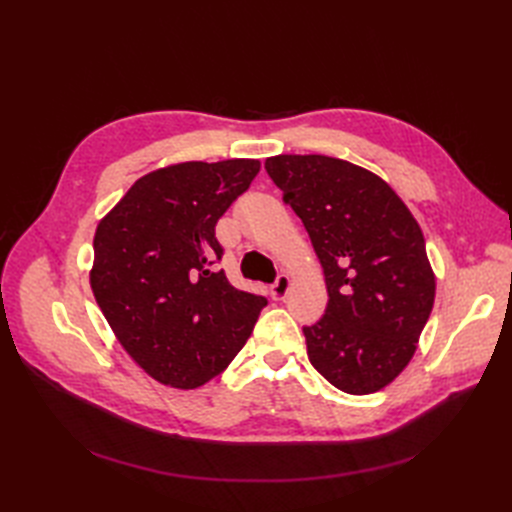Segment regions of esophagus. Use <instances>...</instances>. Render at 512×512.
<instances>
[{
	"label": "esophagus",
	"mask_w": 512,
	"mask_h": 512,
	"mask_svg": "<svg viewBox=\"0 0 512 512\" xmlns=\"http://www.w3.org/2000/svg\"><path fill=\"white\" fill-rule=\"evenodd\" d=\"M288 290H290V277L286 273H280V275H277L275 284L271 286V297L275 301H282V299H286Z\"/></svg>",
	"instance_id": "34e87169"
}]
</instances>
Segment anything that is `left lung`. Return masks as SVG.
I'll use <instances>...</instances> for the list:
<instances>
[{"label": "left lung", "mask_w": 512, "mask_h": 512, "mask_svg": "<svg viewBox=\"0 0 512 512\" xmlns=\"http://www.w3.org/2000/svg\"><path fill=\"white\" fill-rule=\"evenodd\" d=\"M265 168L327 280L324 316L303 327L309 361L344 393L384 389L410 363L436 297L421 226L389 183L346 160L275 156Z\"/></svg>", "instance_id": "1"}]
</instances>
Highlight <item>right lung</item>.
Masks as SVG:
<instances>
[{
	"mask_svg": "<svg viewBox=\"0 0 512 512\" xmlns=\"http://www.w3.org/2000/svg\"><path fill=\"white\" fill-rule=\"evenodd\" d=\"M258 170V160L153 170L98 224L91 290L119 344L162 384L196 389L220 376L267 305L215 267V224Z\"/></svg>",
	"mask_w": 512,
	"mask_h": 512,
	"instance_id": "obj_1",
	"label": "right lung"
}]
</instances>
